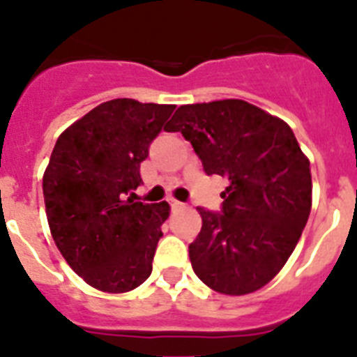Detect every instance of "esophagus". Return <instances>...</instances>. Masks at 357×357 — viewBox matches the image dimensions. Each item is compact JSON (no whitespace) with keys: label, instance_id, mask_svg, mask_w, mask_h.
Here are the masks:
<instances>
[{"label":"esophagus","instance_id":"obj_1","mask_svg":"<svg viewBox=\"0 0 357 357\" xmlns=\"http://www.w3.org/2000/svg\"><path fill=\"white\" fill-rule=\"evenodd\" d=\"M170 208L172 211H181V208H185V203L178 202V199H170Z\"/></svg>","mask_w":357,"mask_h":357}]
</instances>
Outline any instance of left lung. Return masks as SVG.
Wrapping results in <instances>:
<instances>
[{"label":"left lung","mask_w":357,"mask_h":357,"mask_svg":"<svg viewBox=\"0 0 357 357\" xmlns=\"http://www.w3.org/2000/svg\"><path fill=\"white\" fill-rule=\"evenodd\" d=\"M167 132L192 143L208 176L229 179L221 214L197 208L194 272L220 294L256 292L285 266L312 206L310 161L292 128L256 105L221 100L179 107Z\"/></svg>","instance_id":"left-lung-1"}]
</instances>
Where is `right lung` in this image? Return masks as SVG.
<instances>
[{
	"mask_svg": "<svg viewBox=\"0 0 357 357\" xmlns=\"http://www.w3.org/2000/svg\"><path fill=\"white\" fill-rule=\"evenodd\" d=\"M176 105L105 101L59 134L43 174L47 221L65 261L85 283L121 294L151 275L167 202L129 196L139 165Z\"/></svg>",
	"mask_w": 357,
	"mask_h": 357,
	"instance_id": "right-lung-1",
	"label": "right lung"
}]
</instances>
